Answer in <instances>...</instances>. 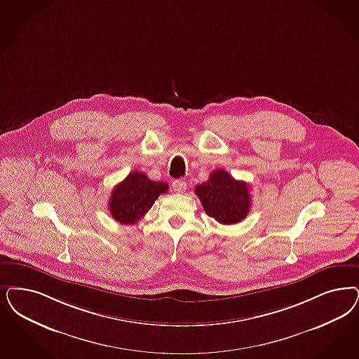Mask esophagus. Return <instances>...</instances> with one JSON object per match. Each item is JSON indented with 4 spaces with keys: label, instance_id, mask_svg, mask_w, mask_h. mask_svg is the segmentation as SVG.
Instances as JSON below:
<instances>
[{
    "label": "esophagus",
    "instance_id": "34e87169",
    "mask_svg": "<svg viewBox=\"0 0 359 359\" xmlns=\"http://www.w3.org/2000/svg\"><path fill=\"white\" fill-rule=\"evenodd\" d=\"M173 191L176 194H184L187 191V183L184 180H175L172 183Z\"/></svg>",
    "mask_w": 359,
    "mask_h": 359
}]
</instances>
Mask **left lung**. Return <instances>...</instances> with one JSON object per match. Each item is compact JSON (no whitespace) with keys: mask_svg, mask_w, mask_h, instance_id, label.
Segmentation results:
<instances>
[{"mask_svg":"<svg viewBox=\"0 0 359 359\" xmlns=\"http://www.w3.org/2000/svg\"><path fill=\"white\" fill-rule=\"evenodd\" d=\"M249 184L236 180L224 170L210 172V179L198 184L195 192L205 213L222 224H236L250 210Z\"/></svg>","mask_w":359,"mask_h":359,"instance_id":"1","label":"left lung"}]
</instances>
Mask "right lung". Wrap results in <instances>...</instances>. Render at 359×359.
I'll list each match as a JSON object with an SVG mask.
<instances>
[{"label": "right lung", "instance_id": "obj_1", "mask_svg": "<svg viewBox=\"0 0 359 359\" xmlns=\"http://www.w3.org/2000/svg\"><path fill=\"white\" fill-rule=\"evenodd\" d=\"M167 191V183L152 182L146 173L134 171L112 189L109 210L118 223L136 224Z\"/></svg>", "mask_w": 359, "mask_h": 359}]
</instances>
